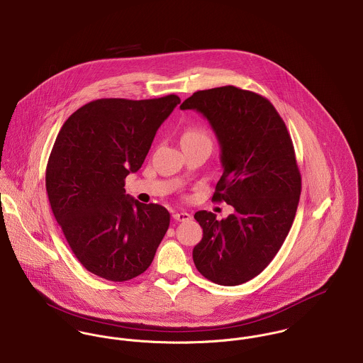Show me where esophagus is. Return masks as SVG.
Listing matches in <instances>:
<instances>
[{
  "label": "esophagus",
  "instance_id": "esophagus-1",
  "mask_svg": "<svg viewBox=\"0 0 363 363\" xmlns=\"http://www.w3.org/2000/svg\"><path fill=\"white\" fill-rule=\"evenodd\" d=\"M172 218H174V220H177V221H189L192 216L189 213H186V212H179V213H174Z\"/></svg>",
  "mask_w": 363,
  "mask_h": 363
}]
</instances>
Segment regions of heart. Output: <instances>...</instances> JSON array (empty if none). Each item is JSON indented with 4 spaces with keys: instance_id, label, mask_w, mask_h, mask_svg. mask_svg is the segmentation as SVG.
Listing matches in <instances>:
<instances>
[{
    "instance_id": "heart-1",
    "label": "heart",
    "mask_w": 363,
    "mask_h": 363,
    "mask_svg": "<svg viewBox=\"0 0 363 363\" xmlns=\"http://www.w3.org/2000/svg\"><path fill=\"white\" fill-rule=\"evenodd\" d=\"M195 140H202V142H209L211 143V138L209 135L201 129V128H191L185 132L182 142H195Z\"/></svg>"
}]
</instances>
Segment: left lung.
I'll use <instances>...</instances> for the list:
<instances>
[{
	"label": "left lung",
	"instance_id": "left-lung-1",
	"mask_svg": "<svg viewBox=\"0 0 363 363\" xmlns=\"http://www.w3.org/2000/svg\"><path fill=\"white\" fill-rule=\"evenodd\" d=\"M179 108L198 111L215 130L223 175L213 201L235 211L221 220L195 213L203 237L194 262L218 285L245 284L275 258L296 216L301 177L289 132L265 96L233 85L196 91Z\"/></svg>",
	"mask_w": 363,
	"mask_h": 363
}]
</instances>
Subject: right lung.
Returning a JSON list of instances; mask_svg holds the SVG:
<instances>
[{
    "label": "right lung",
    "instance_id": "1",
    "mask_svg": "<svg viewBox=\"0 0 363 363\" xmlns=\"http://www.w3.org/2000/svg\"><path fill=\"white\" fill-rule=\"evenodd\" d=\"M181 102L102 98L65 122L46 167L52 212L82 267L112 282L143 274L169 227L168 211L126 195L161 123Z\"/></svg>",
    "mask_w": 363,
    "mask_h": 363
}]
</instances>
